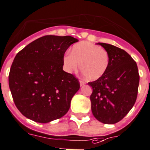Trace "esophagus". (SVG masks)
<instances>
[{"label": "esophagus", "instance_id": "34e87169", "mask_svg": "<svg viewBox=\"0 0 150 150\" xmlns=\"http://www.w3.org/2000/svg\"><path fill=\"white\" fill-rule=\"evenodd\" d=\"M79 83H80V86H83L84 85H85V84H86V82L83 80H79Z\"/></svg>", "mask_w": 150, "mask_h": 150}]
</instances>
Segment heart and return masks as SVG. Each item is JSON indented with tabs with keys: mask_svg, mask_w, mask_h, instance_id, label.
Returning <instances> with one entry per match:
<instances>
[{
	"mask_svg": "<svg viewBox=\"0 0 150 150\" xmlns=\"http://www.w3.org/2000/svg\"><path fill=\"white\" fill-rule=\"evenodd\" d=\"M64 68L67 71L79 68L84 76L89 80L102 77L109 66L108 51L100 46L88 42H81L71 48V54L63 57Z\"/></svg>",
	"mask_w": 150,
	"mask_h": 150,
	"instance_id": "b5f03b06",
	"label": "heart"
}]
</instances>
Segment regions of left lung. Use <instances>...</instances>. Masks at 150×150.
Returning <instances> with one entry per match:
<instances>
[{
    "label": "left lung",
    "instance_id": "8db88e82",
    "mask_svg": "<svg viewBox=\"0 0 150 150\" xmlns=\"http://www.w3.org/2000/svg\"><path fill=\"white\" fill-rule=\"evenodd\" d=\"M99 44L108 51L109 66L102 77L88 82L93 88L91 110L99 122L115 124L135 105L140 76L136 62L125 50L110 44Z\"/></svg>",
    "mask_w": 150,
    "mask_h": 150
}]
</instances>
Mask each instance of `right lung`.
Listing matches in <instances>:
<instances>
[{
	"label": "right lung",
	"instance_id": "1",
	"mask_svg": "<svg viewBox=\"0 0 150 150\" xmlns=\"http://www.w3.org/2000/svg\"><path fill=\"white\" fill-rule=\"evenodd\" d=\"M77 39L45 35L17 54L10 68L8 85L14 102L28 119L48 123L68 112L80 88L79 79L62 70L65 51Z\"/></svg>",
	"mask_w": 150,
	"mask_h": 150
}]
</instances>
